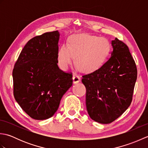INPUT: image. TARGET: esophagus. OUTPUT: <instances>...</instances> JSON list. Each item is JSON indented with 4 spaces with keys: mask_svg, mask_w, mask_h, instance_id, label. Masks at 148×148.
Wrapping results in <instances>:
<instances>
[{
    "mask_svg": "<svg viewBox=\"0 0 148 148\" xmlns=\"http://www.w3.org/2000/svg\"><path fill=\"white\" fill-rule=\"evenodd\" d=\"M72 79H73V83L76 84V83H77L79 82L81 80V78L79 76H78V75L74 74L73 77H72Z\"/></svg>",
    "mask_w": 148,
    "mask_h": 148,
    "instance_id": "esophagus-1",
    "label": "esophagus"
}]
</instances>
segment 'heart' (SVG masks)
Instances as JSON below:
<instances>
[{
  "mask_svg": "<svg viewBox=\"0 0 148 148\" xmlns=\"http://www.w3.org/2000/svg\"><path fill=\"white\" fill-rule=\"evenodd\" d=\"M109 51V43L104 37L74 35L69 38V45L63 44L59 48L58 65L62 70H67L76 57V64L81 71L92 72L103 65Z\"/></svg>",
  "mask_w": 148,
  "mask_h": 148,
  "instance_id": "heart-1",
  "label": "heart"
}]
</instances>
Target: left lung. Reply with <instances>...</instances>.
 Returning a JSON list of instances; mask_svg holds the SVG:
<instances>
[{"label":"left lung","instance_id":"1","mask_svg":"<svg viewBox=\"0 0 148 148\" xmlns=\"http://www.w3.org/2000/svg\"><path fill=\"white\" fill-rule=\"evenodd\" d=\"M111 56L101 67L83 76L86 106L93 120L108 124L130 106L137 76V67L128 46L116 38Z\"/></svg>","mask_w":148,"mask_h":148}]
</instances>
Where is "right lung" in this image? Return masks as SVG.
<instances>
[{"label":"right lung","mask_w":148,"mask_h":148,"mask_svg":"<svg viewBox=\"0 0 148 148\" xmlns=\"http://www.w3.org/2000/svg\"><path fill=\"white\" fill-rule=\"evenodd\" d=\"M58 30L29 40L12 71L16 101L30 117L46 119L58 110L62 97L72 85V73L57 65Z\"/></svg>","instance_id":"obj_1"}]
</instances>
